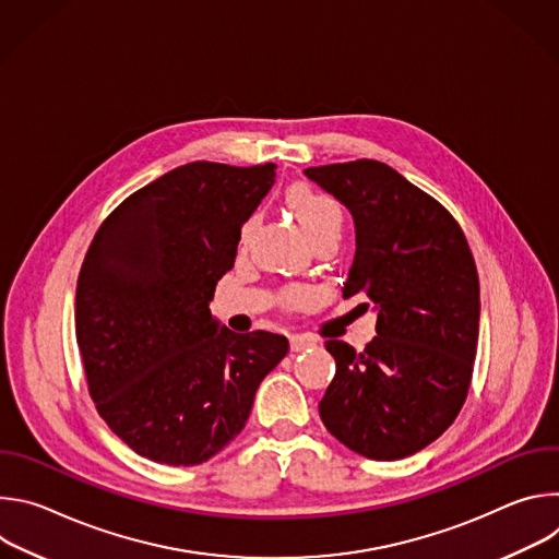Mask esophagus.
Listing matches in <instances>:
<instances>
[{
  "mask_svg": "<svg viewBox=\"0 0 559 559\" xmlns=\"http://www.w3.org/2000/svg\"><path fill=\"white\" fill-rule=\"evenodd\" d=\"M289 345H292V352H302V349L311 347L313 341L307 338V336H292V338H289Z\"/></svg>",
  "mask_w": 559,
  "mask_h": 559,
  "instance_id": "esophagus-1",
  "label": "esophagus"
}]
</instances>
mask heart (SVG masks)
<instances>
[{"label": "heart", "mask_w": 559, "mask_h": 559, "mask_svg": "<svg viewBox=\"0 0 559 559\" xmlns=\"http://www.w3.org/2000/svg\"><path fill=\"white\" fill-rule=\"evenodd\" d=\"M285 203L298 218V225L305 231V236L309 238V243H316V241H321V238H330V236H334V238L341 236L343 207L334 197L316 190L307 183H296L285 192ZM254 225H257V214L248 216L246 223L241 225V243L250 236ZM305 298H307V292H302V289L287 292V302L292 307L302 305Z\"/></svg>", "instance_id": "heart-1"}]
</instances>
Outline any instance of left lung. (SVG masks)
Instances as JSON below:
<instances>
[{
  "label": "left lung",
  "instance_id": "1",
  "mask_svg": "<svg viewBox=\"0 0 559 559\" xmlns=\"http://www.w3.org/2000/svg\"><path fill=\"white\" fill-rule=\"evenodd\" d=\"M305 175L352 212L356 257L343 296L362 294L378 311V336L362 352L325 343L336 376L321 420L369 460L414 455L455 420L473 376L480 281L466 236L444 205L373 158Z\"/></svg>",
  "mask_w": 559,
  "mask_h": 559
}]
</instances>
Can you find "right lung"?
Wrapping results in <instances>:
<instances>
[{
	"label": "right lung",
	"mask_w": 559,
	"mask_h": 559,
	"mask_svg": "<svg viewBox=\"0 0 559 559\" xmlns=\"http://www.w3.org/2000/svg\"><path fill=\"white\" fill-rule=\"evenodd\" d=\"M276 166L194 162L117 205L76 281L74 332L99 416L139 455L207 462L246 427L281 334H234L210 300Z\"/></svg>",
	"instance_id": "obj_1"
}]
</instances>
